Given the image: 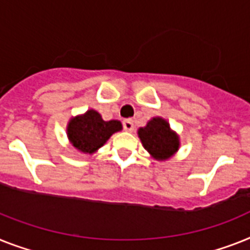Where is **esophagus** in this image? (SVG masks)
<instances>
[{
  "label": "esophagus",
  "mask_w": 250,
  "mask_h": 250,
  "mask_svg": "<svg viewBox=\"0 0 250 250\" xmlns=\"http://www.w3.org/2000/svg\"><path fill=\"white\" fill-rule=\"evenodd\" d=\"M123 127H124V130H126V131H133L134 130L133 120H131V119H126V120H124Z\"/></svg>",
  "instance_id": "34e87169"
}]
</instances>
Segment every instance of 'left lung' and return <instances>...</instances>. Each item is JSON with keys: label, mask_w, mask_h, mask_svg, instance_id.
Here are the masks:
<instances>
[{"label": "left lung", "mask_w": 250, "mask_h": 250, "mask_svg": "<svg viewBox=\"0 0 250 250\" xmlns=\"http://www.w3.org/2000/svg\"><path fill=\"white\" fill-rule=\"evenodd\" d=\"M138 134L144 148L158 160H166L179 148V138L171 131L167 121L161 117H154L147 126L140 127Z\"/></svg>", "instance_id": "1"}]
</instances>
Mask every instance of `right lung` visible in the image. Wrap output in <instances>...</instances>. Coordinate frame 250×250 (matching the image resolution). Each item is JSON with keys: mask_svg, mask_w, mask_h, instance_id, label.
I'll return each mask as SVG.
<instances>
[{"mask_svg": "<svg viewBox=\"0 0 250 250\" xmlns=\"http://www.w3.org/2000/svg\"><path fill=\"white\" fill-rule=\"evenodd\" d=\"M123 129L120 121H104L97 111L89 110L83 116L71 119L67 126V135L76 149L84 153H93L106 143L113 133Z\"/></svg>", "mask_w": 250, "mask_h": 250, "instance_id": "obj_1", "label": "right lung"}]
</instances>
